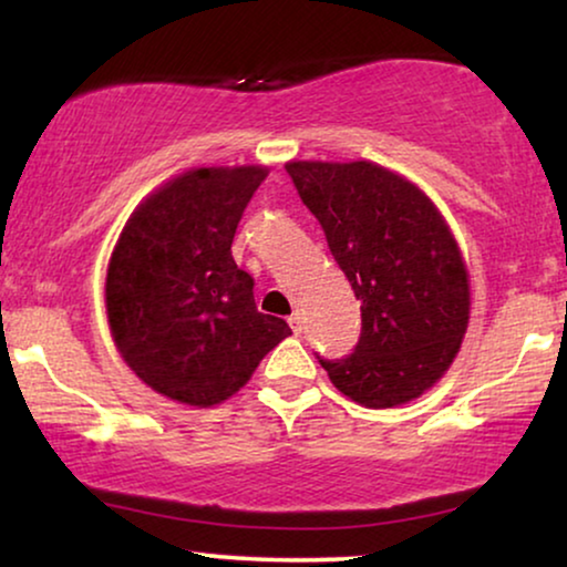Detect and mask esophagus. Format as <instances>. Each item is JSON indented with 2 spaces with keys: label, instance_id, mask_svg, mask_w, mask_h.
Masks as SVG:
<instances>
[{
  "label": "esophagus",
  "instance_id": "esophagus-1",
  "mask_svg": "<svg viewBox=\"0 0 567 567\" xmlns=\"http://www.w3.org/2000/svg\"><path fill=\"white\" fill-rule=\"evenodd\" d=\"M289 324H291L293 336H301V330H305V320H301L299 312H293V315L289 317Z\"/></svg>",
  "mask_w": 567,
  "mask_h": 567
}]
</instances>
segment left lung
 Returning a JSON list of instances; mask_svg holds the SVG:
<instances>
[{"instance_id": "obj_1", "label": "left lung", "mask_w": 567, "mask_h": 567, "mask_svg": "<svg viewBox=\"0 0 567 567\" xmlns=\"http://www.w3.org/2000/svg\"><path fill=\"white\" fill-rule=\"evenodd\" d=\"M301 204L361 301L346 359H320L330 382L367 408L423 394L460 351L470 284L460 247L415 185L371 162H289Z\"/></svg>"}]
</instances>
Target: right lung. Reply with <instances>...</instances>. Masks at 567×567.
I'll use <instances>...</instances> for the list:
<instances>
[{"label":"right lung","mask_w":567,"mask_h":567,"mask_svg":"<svg viewBox=\"0 0 567 567\" xmlns=\"http://www.w3.org/2000/svg\"><path fill=\"white\" fill-rule=\"evenodd\" d=\"M262 167H200L146 198L115 245L107 322L134 374L185 405L227 400L291 336L255 307L231 239L266 181Z\"/></svg>","instance_id":"1"}]
</instances>
